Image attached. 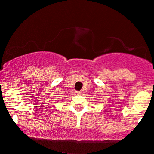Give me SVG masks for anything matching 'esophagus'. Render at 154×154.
Wrapping results in <instances>:
<instances>
[{
	"mask_svg": "<svg viewBox=\"0 0 154 154\" xmlns=\"http://www.w3.org/2000/svg\"><path fill=\"white\" fill-rule=\"evenodd\" d=\"M76 94H77V95H80L81 94H82V92H81V91H76Z\"/></svg>",
	"mask_w": 154,
	"mask_h": 154,
	"instance_id": "obj_1",
	"label": "esophagus"
}]
</instances>
